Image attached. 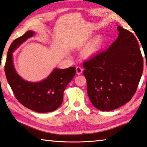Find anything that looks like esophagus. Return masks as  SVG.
I'll use <instances>...</instances> for the list:
<instances>
[{
	"label": "esophagus",
	"instance_id": "esophagus-1",
	"mask_svg": "<svg viewBox=\"0 0 147 147\" xmlns=\"http://www.w3.org/2000/svg\"><path fill=\"white\" fill-rule=\"evenodd\" d=\"M76 74H80L81 73H82L83 71V69L81 68L80 67H76Z\"/></svg>",
	"mask_w": 147,
	"mask_h": 147
}]
</instances>
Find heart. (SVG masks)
<instances>
[{
    "instance_id": "heart-1",
    "label": "heart",
    "mask_w": 147,
    "mask_h": 147,
    "mask_svg": "<svg viewBox=\"0 0 147 147\" xmlns=\"http://www.w3.org/2000/svg\"><path fill=\"white\" fill-rule=\"evenodd\" d=\"M103 43V38L101 36H97L88 44L83 50V55L86 57H90L99 52Z\"/></svg>"
}]
</instances>
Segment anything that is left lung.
Masks as SVG:
<instances>
[{
    "instance_id": "1",
    "label": "left lung",
    "mask_w": 147,
    "mask_h": 147,
    "mask_svg": "<svg viewBox=\"0 0 147 147\" xmlns=\"http://www.w3.org/2000/svg\"><path fill=\"white\" fill-rule=\"evenodd\" d=\"M117 29L118 38L110 47L83 63L88 97L102 111L129 102L143 73V59L136 36L121 26Z\"/></svg>"
}]
</instances>
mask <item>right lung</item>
Here are the masks:
<instances>
[{"instance_id": "1", "label": "right lung", "mask_w": 147, "mask_h": 147, "mask_svg": "<svg viewBox=\"0 0 147 147\" xmlns=\"http://www.w3.org/2000/svg\"><path fill=\"white\" fill-rule=\"evenodd\" d=\"M34 34L32 31H28L12 42L7 53L4 71L7 81L21 104L37 113H49L56 110L61 105L65 89L75 75L76 68L54 69L47 78L38 82L23 80L13 66L12 53Z\"/></svg>"}]
</instances>
